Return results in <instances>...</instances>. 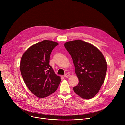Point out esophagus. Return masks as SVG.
Returning <instances> with one entry per match:
<instances>
[{"instance_id":"obj_1","label":"esophagus","mask_w":125,"mask_h":125,"mask_svg":"<svg viewBox=\"0 0 125 125\" xmlns=\"http://www.w3.org/2000/svg\"><path fill=\"white\" fill-rule=\"evenodd\" d=\"M71 75H70V74H64V77H70Z\"/></svg>"}]
</instances>
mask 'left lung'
I'll use <instances>...</instances> for the list:
<instances>
[{
  "mask_svg": "<svg viewBox=\"0 0 125 125\" xmlns=\"http://www.w3.org/2000/svg\"><path fill=\"white\" fill-rule=\"evenodd\" d=\"M64 47L72 58L79 81L73 88L74 92L81 98H92L104 81L107 63L104 56L96 47L81 40L66 42Z\"/></svg>",
  "mask_w": 125,
  "mask_h": 125,
  "instance_id": "obj_1",
  "label": "left lung"
}]
</instances>
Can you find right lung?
Segmentation results:
<instances>
[{
  "label": "right lung",
  "instance_id": "right-lung-1",
  "mask_svg": "<svg viewBox=\"0 0 125 125\" xmlns=\"http://www.w3.org/2000/svg\"><path fill=\"white\" fill-rule=\"evenodd\" d=\"M58 45L56 42L43 40L29 47L21 57V76L29 89L39 98L54 93L61 82L60 77L49 65L51 51Z\"/></svg>",
  "mask_w": 125,
  "mask_h": 125
}]
</instances>
